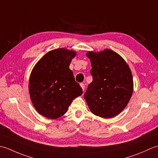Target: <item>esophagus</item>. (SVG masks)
<instances>
[{
	"label": "esophagus",
	"instance_id": "1",
	"mask_svg": "<svg viewBox=\"0 0 158 158\" xmlns=\"http://www.w3.org/2000/svg\"><path fill=\"white\" fill-rule=\"evenodd\" d=\"M80 86L81 87L83 91H84V89H85V85L83 84V83H80Z\"/></svg>",
	"mask_w": 158,
	"mask_h": 158
}]
</instances>
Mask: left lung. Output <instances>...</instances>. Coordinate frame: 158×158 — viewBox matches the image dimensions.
Returning a JSON list of instances; mask_svg holds the SVG:
<instances>
[{"mask_svg": "<svg viewBox=\"0 0 158 158\" xmlns=\"http://www.w3.org/2000/svg\"><path fill=\"white\" fill-rule=\"evenodd\" d=\"M90 73L93 80L84 94L92 113L102 118L118 115L130 101L133 92V79L125 60L118 53L106 49L89 52Z\"/></svg>", "mask_w": 158, "mask_h": 158, "instance_id": "1", "label": "left lung"}]
</instances>
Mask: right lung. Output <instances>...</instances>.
Listing matches in <instances>:
<instances>
[{
  "label": "right lung",
  "instance_id": "add662e5",
  "mask_svg": "<svg viewBox=\"0 0 158 158\" xmlns=\"http://www.w3.org/2000/svg\"><path fill=\"white\" fill-rule=\"evenodd\" d=\"M75 56L73 50H52L32 70L28 86L31 101L37 112L49 119L64 115L73 100L82 94L83 90L69 69Z\"/></svg>",
  "mask_w": 158,
  "mask_h": 158
}]
</instances>
